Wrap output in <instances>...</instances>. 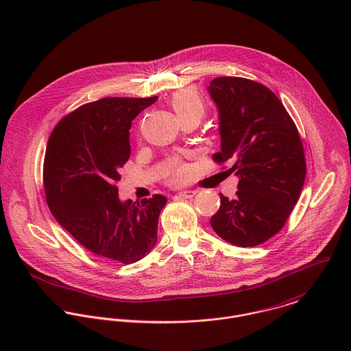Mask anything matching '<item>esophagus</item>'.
<instances>
[{
    "label": "esophagus",
    "mask_w": 351,
    "mask_h": 351,
    "mask_svg": "<svg viewBox=\"0 0 351 351\" xmlns=\"http://www.w3.org/2000/svg\"><path fill=\"white\" fill-rule=\"evenodd\" d=\"M195 194H197V191H193V190H186V191H182V193H179L178 195H179L180 198H183V199H191V198H194V197H195Z\"/></svg>",
    "instance_id": "1"
}]
</instances>
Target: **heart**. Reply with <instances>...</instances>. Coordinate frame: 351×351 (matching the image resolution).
Here are the masks:
<instances>
[{
  "label": "heart",
  "instance_id": "heart-1",
  "mask_svg": "<svg viewBox=\"0 0 351 351\" xmlns=\"http://www.w3.org/2000/svg\"><path fill=\"white\" fill-rule=\"evenodd\" d=\"M169 103L180 121L190 117H195L201 119L206 112V104L204 97L195 89H191V88L176 90L171 96ZM184 179H186V168L182 165H175L168 176L169 183L179 184Z\"/></svg>",
  "mask_w": 351,
  "mask_h": 351
}]
</instances>
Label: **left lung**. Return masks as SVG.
<instances>
[{
  "instance_id": "8db88e82",
  "label": "left lung",
  "mask_w": 351,
  "mask_h": 351,
  "mask_svg": "<svg viewBox=\"0 0 351 351\" xmlns=\"http://www.w3.org/2000/svg\"><path fill=\"white\" fill-rule=\"evenodd\" d=\"M219 111L217 164L233 162L240 180L236 197L219 194L211 217L214 232L237 247L259 245L283 228L306 175L298 130L277 95L243 77H217L208 86Z\"/></svg>"
}]
</instances>
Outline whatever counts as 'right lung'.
Segmentation results:
<instances>
[{
  "mask_svg": "<svg viewBox=\"0 0 351 351\" xmlns=\"http://www.w3.org/2000/svg\"><path fill=\"white\" fill-rule=\"evenodd\" d=\"M152 97H104L64 117L50 134L43 162L46 201L54 218L89 252L130 265L157 241L167 198H118L130 157L129 130Z\"/></svg>",
  "mask_w": 351,
  "mask_h": 351,
  "instance_id": "1",
  "label": "right lung"
}]
</instances>
